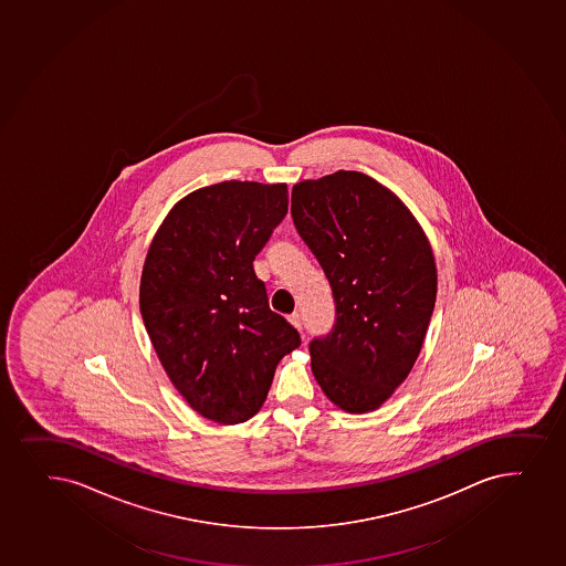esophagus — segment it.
<instances>
[{
	"instance_id": "obj_1",
	"label": "esophagus",
	"mask_w": 566,
	"mask_h": 566,
	"mask_svg": "<svg viewBox=\"0 0 566 566\" xmlns=\"http://www.w3.org/2000/svg\"><path fill=\"white\" fill-rule=\"evenodd\" d=\"M287 322H290L295 329L303 331V319H301V314H298V312L290 314V316H287Z\"/></svg>"
}]
</instances>
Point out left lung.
Here are the masks:
<instances>
[{"label":"left lung","instance_id":"left-lung-1","mask_svg":"<svg viewBox=\"0 0 566 566\" xmlns=\"http://www.w3.org/2000/svg\"><path fill=\"white\" fill-rule=\"evenodd\" d=\"M292 217L337 305L333 331L311 343L312 375L344 412H373L426 340L437 301L429 239L394 191L359 171L297 182Z\"/></svg>","mask_w":566,"mask_h":566}]
</instances>
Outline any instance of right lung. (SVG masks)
Instances as JSON below:
<instances>
[{"instance_id":"obj_1","label":"right lung","mask_w":566,"mask_h":566,"mask_svg":"<svg viewBox=\"0 0 566 566\" xmlns=\"http://www.w3.org/2000/svg\"><path fill=\"white\" fill-rule=\"evenodd\" d=\"M287 212V186L226 180L182 197L148 247L140 316L169 380L222 426L252 418L301 344L269 308L255 255Z\"/></svg>"}]
</instances>
